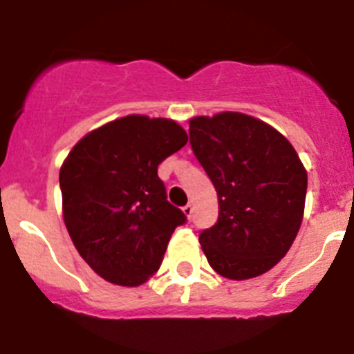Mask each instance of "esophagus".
I'll return each mask as SVG.
<instances>
[{
	"mask_svg": "<svg viewBox=\"0 0 354 354\" xmlns=\"http://www.w3.org/2000/svg\"><path fill=\"white\" fill-rule=\"evenodd\" d=\"M183 212H184V214L187 216V220H192V216H193V205H192V204L184 205V207H183Z\"/></svg>",
	"mask_w": 354,
	"mask_h": 354,
	"instance_id": "34e87169",
	"label": "esophagus"
}]
</instances>
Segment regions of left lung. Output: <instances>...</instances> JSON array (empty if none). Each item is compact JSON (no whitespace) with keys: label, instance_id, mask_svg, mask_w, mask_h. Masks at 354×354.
Masks as SVG:
<instances>
[{"label":"left lung","instance_id":"1","mask_svg":"<svg viewBox=\"0 0 354 354\" xmlns=\"http://www.w3.org/2000/svg\"><path fill=\"white\" fill-rule=\"evenodd\" d=\"M189 143L218 193V221L200 234L209 264L248 280L286 257L303 220L306 170L270 124L237 111L189 120Z\"/></svg>","mask_w":354,"mask_h":354}]
</instances>
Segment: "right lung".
I'll list each match as a JSON object with an SVG mask.
<instances>
[{
  "label": "right lung",
  "mask_w": 354,
  "mask_h": 354,
  "mask_svg": "<svg viewBox=\"0 0 354 354\" xmlns=\"http://www.w3.org/2000/svg\"><path fill=\"white\" fill-rule=\"evenodd\" d=\"M187 134L170 118L127 115L90 131L60 168L64 221L83 261L115 286L136 287L161 266L186 221L167 200L159 162Z\"/></svg>",
  "instance_id": "add662e5"
}]
</instances>
